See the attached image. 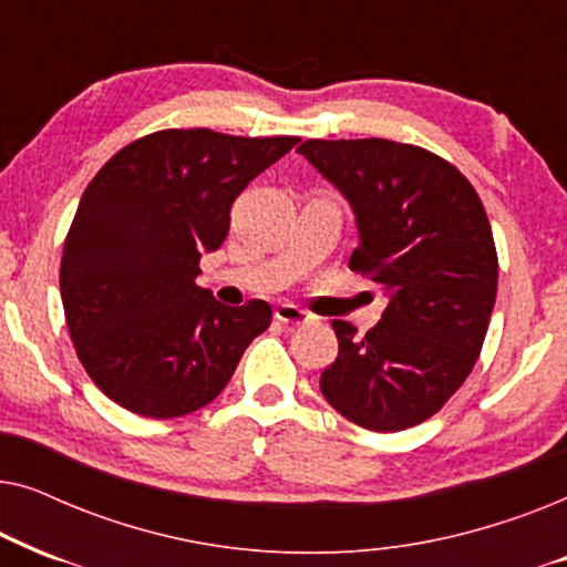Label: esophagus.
I'll use <instances>...</instances> for the list:
<instances>
[{
  "label": "esophagus",
  "mask_w": 567,
  "mask_h": 567,
  "mask_svg": "<svg viewBox=\"0 0 567 567\" xmlns=\"http://www.w3.org/2000/svg\"><path fill=\"white\" fill-rule=\"evenodd\" d=\"M276 320L284 324H305V322H309V315L305 312V309H299L297 305L284 301V305L276 307Z\"/></svg>",
  "instance_id": "1"
}]
</instances>
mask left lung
<instances>
[{
  "label": "left lung",
  "instance_id": "left-lung-1",
  "mask_svg": "<svg viewBox=\"0 0 567 567\" xmlns=\"http://www.w3.org/2000/svg\"><path fill=\"white\" fill-rule=\"evenodd\" d=\"M297 152L353 208L359 247L348 266L390 297L367 336L332 320L338 359L320 377L324 400L379 433L429 421L470 377L495 305L483 200L460 169L413 144L309 138Z\"/></svg>",
  "mask_w": 567,
  "mask_h": 567
}]
</instances>
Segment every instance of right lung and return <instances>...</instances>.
I'll return each instance as SVG.
<instances>
[{
	"label": "right lung",
	"mask_w": 567,
	"mask_h": 567,
	"mask_svg": "<svg viewBox=\"0 0 567 567\" xmlns=\"http://www.w3.org/2000/svg\"><path fill=\"white\" fill-rule=\"evenodd\" d=\"M297 136L212 128L142 136L100 167L61 255V301L84 371L144 417L204 408L268 330L270 307H227L200 289V252L219 250L235 198Z\"/></svg>",
	"instance_id": "1"
}]
</instances>
